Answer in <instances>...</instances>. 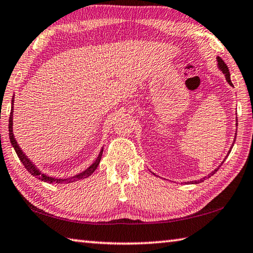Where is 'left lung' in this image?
Listing matches in <instances>:
<instances>
[{
    "label": "left lung",
    "instance_id": "1",
    "mask_svg": "<svg viewBox=\"0 0 253 253\" xmlns=\"http://www.w3.org/2000/svg\"><path fill=\"white\" fill-rule=\"evenodd\" d=\"M216 62H218V68L221 70V71H222V73L224 74V77H225V80H227V82L230 84V85H231V86H233V84H232V82H231V79H230V72H229V69H228V66H227V64H225L224 63V61L222 60V59H221V57L220 56H216ZM236 122H238V119L236 120ZM236 126H238V123H236ZM237 132V131H236ZM236 135H237V133H236ZM234 141H236V136H234V140H233V143H232V145H231V148H230V150H229V151H228V154H227V157H225L224 158V160L222 161V162H221V165L218 167V168H216V169H214L213 171H212V172H210V173L209 174H208V175H206V176H203V178L202 179H200V180H194V181H189V184H198V183H201V182H203V181H205V180H207V179H209L210 178V176H212V175H213L214 173H215V172L216 171H218L219 169H220V167L221 166H222V163L225 161V159H227L228 158V156H229V154H230V152H231V150H232V147H233V144H234ZM154 175H156V173H153ZM184 183H187V182H184Z\"/></svg>",
    "mask_w": 253,
    "mask_h": 253
}]
</instances>
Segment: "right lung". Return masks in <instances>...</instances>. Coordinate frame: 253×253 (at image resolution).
Wrapping results in <instances>:
<instances>
[{
	"instance_id": "1",
	"label": "right lung",
	"mask_w": 253,
	"mask_h": 253,
	"mask_svg": "<svg viewBox=\"0 0 253 253\" xmlns=\"http://www.w3.org/2000/svg\"><path fill=\"white\" fill-rule=\"evenodd\" d=\"M11 104H12L11 105V113H10V119H8V136H10L11 144H12V147L14 148L17 157H19L21 162L23 163L25 169L28 170L33 176H35V178L39 180L44 181V182H47V183H57V184L59 183H70V182H73V181L85 179V178H87V176H90L93 172L96 170V168H97V166H99V163L101 161L102 153H103V147H102V149L100 150L99 156H97L94 162H93L92 165L87 168V169L82 171L81 173H78L73 176H70V178H54V176H50V175H47L40 171L39 168L30 160L28 156H25V153L23 151H22V149L20 148V145L17 144L16 140L14 138V134H13V108H14V95H13Z\"/></svg>"
}]
</instances>
